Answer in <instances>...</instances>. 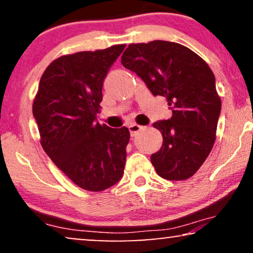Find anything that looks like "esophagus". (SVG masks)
Returning a JSON list of instances; mask_svg holds the SVG:
<instances>
[{
	"label": "esophagus",
	"mask_w": 253,
	"mask_h": 253,
	"mask_svg": "<svg viewBox=\"0 0 253 253\" xmlns=\"http://www.w3.org/2000/svg\"><path fill=\"white\" fill-rule=\"evenodd\" d=\"M129 130H130V133H131V136H136V134L139 132V131H141L143 130V126H138V124H136V123H132V124H130L129 126Z\"/></svg>",
	"instance_id": "esophagus-1"
}]
</instances>
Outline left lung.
Wrapping results in <instances>:
<instances>
[{"mask_svg":"<svg viewBox=\"0 0 253 253\" xmlns=\"http://www.w3.org/2000/svg\"><path fill=\"white\" fill-rule=\"evenodd\" d=\"M121 62L152 94L165 96L172 112L169 120L153 123L164 138L151 157L158 175L169 181L191 177L215 141L221 100L212 70L188 47L162 40L129 44Z\"/></svg>","mask_w":253,"mask_h":253,"instance_id":"left-lung-1","label":"left lung"}]
</instances>
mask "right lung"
Wrapping results in <instances>:
<instances>
[{
	"label": "right lung",
	"mask_w": 253,
	"mask_h": 253,
	"mask_svg": "<svg viewBox=\"0 0 253 253\" xmlns=\"http://www.w3.org/2000/svg\"><path fill=\"white\" fill-rule=\"evenodd\" d=\"M126 44L56 58L41 76L33 101L41 146L79 188L103 191L122 178L127 127L96 122L102 85Z\"/></svg>",
	"instance_id": "right-lung-1"
}]
</instances>
